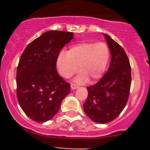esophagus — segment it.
Wrapping results in <instances>:
<instances>
[{
    "label": "esophagus",
    "instance_id": "obj_1",
    "mask_svg": "<svg viewBox=\"0 0 150 150\" xmlns=\"http://www.w3.org/2000/svg\"><path fill=\"white\" fill-rule=\"evenodd\" d=\"M78 88V85H76V84H74V83H72L71 84V88L72 89H77Z\"/></svg>",
    "mask_w": 150,
    "mask_h": 150
}]
</instances>
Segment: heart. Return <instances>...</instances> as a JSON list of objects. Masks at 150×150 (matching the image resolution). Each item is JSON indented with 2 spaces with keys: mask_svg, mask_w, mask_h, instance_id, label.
<instances>
[{
  "mask_svg": "<svg viewBox=\"0 0 150 150\" xmlns=\"http://www.w3.org/2000/svg\"><path fill=\"white\" fill-rule=\"evenodd\" d=\"M110 48L107 43L100 42H82L71 46L68 51H61L57 59L59 73L69 78L76 73L78 66L81 72L77 77L76 82L83 83L88 81H95L103 75L109 59Z\"/></svg>",
  "mask_w": 150,
  "mask_h": 150,
  "instance_id": "obj_1",
  "label": "heart"
}]
</instances>
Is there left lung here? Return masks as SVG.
Listing matches in <instances>:
<instances>
[{"mask_svg": "<svg viewBox=\"0 0 150 150\" xmlns=\"http://www.w3.org/2000/svg\"><path fill=\"white\" fill-rule=\"evenodd\" d=\"M111 54L107 72L96 84L87 87L83 104L86 115L97 123H107L118 117L126 105L131 83L128 56L117 42L104 34Z\"/></svg>", "mask_w": 150, "mask_h": 150, "instance_id": "8db88e82", "label": "left lung"}]
</instances>
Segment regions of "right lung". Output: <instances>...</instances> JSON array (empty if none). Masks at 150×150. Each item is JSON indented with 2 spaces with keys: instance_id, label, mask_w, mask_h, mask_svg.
Masks as SVG:
<instances>
[{
  "instance_id": "obj_1",
  "label": "right lung",
  "mask_w": 150,
  "mask_h": 150,
  "mask_svg": "<svg viewBox=\"0 0 150 150\" xmlns=\"http://www.w3.org/2000/svg\"><path fill=\"white\" fill-rule=\"evenodd\" d=\"M73 38L71 32L51 30L29 43L21 55L16 70V95L21 108L38 122L51 120L70 91L57 70L60 51Z\"/></svg>"
}]
</instances>
